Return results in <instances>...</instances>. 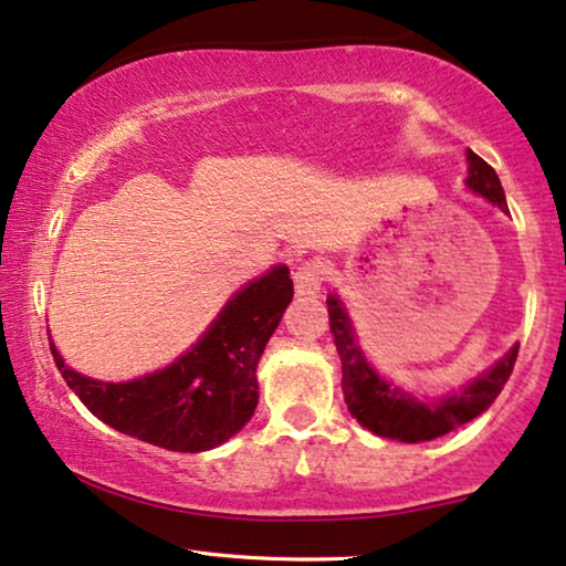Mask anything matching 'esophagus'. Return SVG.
Returning <instances> with one entry per match:
<instances>
[{"label":"esophagus","instance_id":"esophagus-1","mask_svg":"<svg viewBox=\"0 0 566 566\" xmlns=\"http://www.w3.org/2000/svg\"><path fill=\"white\" fill-rule=\"evenodd\" d=\"M295 290L300 295H318L323 282L328 279V261L321 259V255H313V259H305L300 266L295 269Z\"/></svg>","mask_w":566,"mask_h":566}]
</instances>
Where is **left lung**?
<instances>
[{
	"mask_svg": "<svg viewBox=\"0 0 566 566\" xmlns=\"http://www.w3.org/2000/svg\"><path fill=\"white\" fill-rule=\"evenodd\" d=\"M469 184L471 191L484 196L500 209L507 212V201H504V191L500 178H496L494 168L481 160L476 153L469 149ZM328 305V323L331 336H334L336 352L342 357V390L344 401L349 406V413L367 427L370 432L380 437H390V440L401 442H424L434 440V437L448 434L450 429L465 424V421L476 419L481 411H486L494 403V398L502 394L504 382L510 380L512 367H515L517 349L515 344L504 357L496 361L492 370L481 375L465 386L461 394H453L442 401L424 403L417 398L401 394L398 388H390L386 380L378 378V373L367 365L361 357L357 342H354L352 323L346 318V311L342 303L331 295L326 300Z\"/></svg>",
	"mask_w": 566,
	"mask_h": 566,
	"instance_id": "1",
	"label": "left lung"
}]
</instances>
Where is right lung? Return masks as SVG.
I'll return each instance as SVG.
<instances>
[{"instance_id": "add662e5", "label": "right lung", "mask_w": 566, "mask_h": 566, "mask_svg": "<svg viewBox=\"0 0 566 566\" xmlns=\"http://www.w3.org/2000/svg\"><path fill=\"white\" fill-rule=\"evenodd\" d=\"M292 295L290 269H271L224 305L191 352L132 382L90 380L64 365L54 344L51 354L66 386L108 427L176 453H201L253 417L255 367Z\"/></svg>"}]
</instances>
